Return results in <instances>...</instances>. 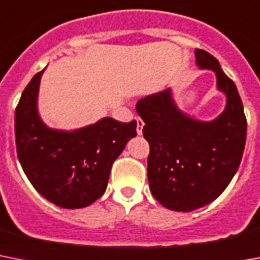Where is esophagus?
I'll list each match as a JSON object with an SVG mask.
<instances>
[{"label":"esophagus","mask_w":260,"mask_h":260,"mask_svg":"<svg viewBox=\"0 0 260 260\" xmlns=\"http://www.w3.org/2000/svg\"><path fill=\"white\" fill-rule=\"evenodd\" d=\"M143 126H145L143 120L141 119V118H137V134H138V136H141V134H142Z\"/></svg>","instance_id":"esophagus-1"}]
</instances>
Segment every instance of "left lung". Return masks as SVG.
I'll list each match as a JSON object with an SVG mask.
<instances>
[{
	"instance_id": "left-lung-1",
	"label": "left lung",
	"mask_w": 260,
	"mask_h": 260,
	"mask_svg": "<svg viewBox=\"0 0 260 260\" xmlns=\"http://www.w3.org/2000/svg\"><path fill=\"white\" fill-rule=\"evenodd\" d=\"M200 70L216 75L225 95V109L215 119L200 120L178 109L172 88L147 95L137 103L150 145L147 178L151 194L165 208L190 212L212 203L235 176L246 145L247 120L235 83L211 53L196 49Z\"/></svg>"
}]
</instances>
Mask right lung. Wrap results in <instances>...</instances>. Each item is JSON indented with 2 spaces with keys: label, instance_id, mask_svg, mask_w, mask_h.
Returning a JSON list of instances; mask_svg holds the SVG:
<instances>
[{
  "label": "right lung",
  "instance_id": "1",
  "mask_svg": "<svg viewBox=\"0 0 260 260\" xmlns=\"http://www.w3.org/2000/svg\"><path fill=\"white\" fill-rule=\"evenodd\" d=\"M44 71L33 76L16 109L18 161L48 201L61 208H84L105 193L113 162L137 136V122L106 117L70 132L48 127L37 109Z\"/></svg>",
  "mask_w": 260,
  "mask_h": 260
}]
</instances>
